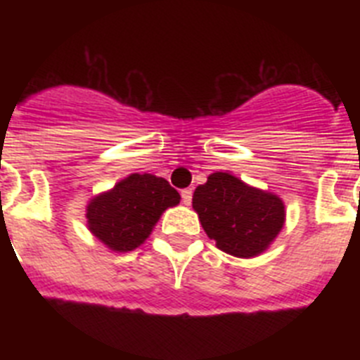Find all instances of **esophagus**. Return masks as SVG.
<instances>
[{"instance_id": "34e87169", "label": "esophagus", "mask_w": 360, "mask_h": 360, "mask_svg": "<svg viewBox=\"0 0 360 360\" xmlns=\"http://www.w3.org/2000/svg\"><path fill=\"white\" fill-rule=\"evenodd\" d=\"M191 200H193V189H184L182 191V202L186 203V205H189Z\"/></svg>"}]
</instances>
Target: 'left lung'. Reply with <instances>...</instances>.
I'll list each match as a JSON object with an SVG mask.
<instances>
[{"instance_id":"1","label":"left lung","mask_w":360,"mask_h":360,"mask_svg":"<svg viewBox=\"0 0 360 360\" xmlns=\"http://www.w3.org/2000/svg\"><path fill=\"white\" fill-rule=\"evenodd\" d=\"M193 209L216 247L238 257L262 254L285 224V205L278 196L229 173H212L196 187Z\"/></svg>"}]
</instances>
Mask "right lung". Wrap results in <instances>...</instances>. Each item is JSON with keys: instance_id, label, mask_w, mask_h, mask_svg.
Wrapping results in <instances>:
<instances>
[{"instance_id": "right-lung-1", "label": "right lung", "mask_w": 360, "mask_h": 360, "mask_svg": "<svg viewBox=\"0 0 360 360\" xmlns=\"http://www.w3.org/2000/svg\"><path fill=\"white\" fill-rule=\"evenodd\" d=\"M180 202L167 180L153 174H131L90 202L88 227L110 249H136L151 234L162 212Z\"/></svg>"}]
</instances>
